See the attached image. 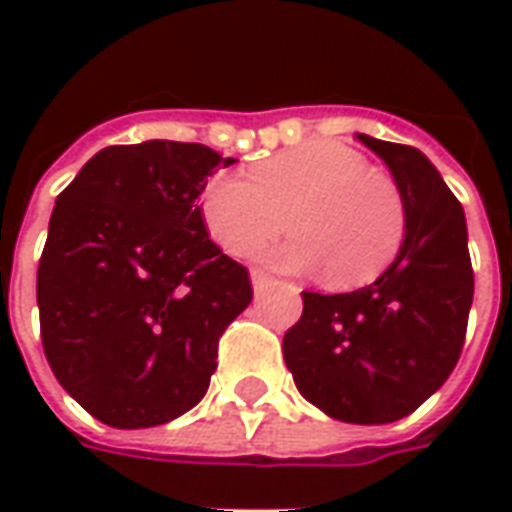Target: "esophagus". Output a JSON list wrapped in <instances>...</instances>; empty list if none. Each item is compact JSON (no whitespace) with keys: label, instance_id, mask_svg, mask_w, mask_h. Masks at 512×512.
I'll list each match as a JSON object with an SVG mask.
<instances>
[{"label":"esophagus","instance_id":"34e87169","mask_svg":"<svg viewBox=\"0 0 512 512\" xmlns=\"http://www.w3.org/2000/svg\"><path fill=\"white\" fill-rule=\"evenodd\" d=\"M274 285V279L268 277L266 271H252V288H255V293H266L268 288Z\"/></svg>","mask_w":512,"mask_h":512}]
</instances>
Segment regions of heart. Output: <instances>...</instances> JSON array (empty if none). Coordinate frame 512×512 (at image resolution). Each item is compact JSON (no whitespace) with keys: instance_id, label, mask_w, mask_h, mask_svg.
Here are the masks:
<instances>
[{"instance_id":"heart-1","label":"heart","mask_w":512,"mask_h":512,"mask_svg":"<svg viewBox=\"0 0 512 512\" xmlns=\"http://www.w3.org/2000/svg\"><path fill=\"white\" fill-rule=\"evenodd\" d=\"M213 241L235 257L255 255L285 224L299 235L268 260L288 271L323 268L332 288H359L384 274L406 238L400 191L340 142H307L263 158L246 175L219 172L202 191Z\"/></svg>"}]
</instances>
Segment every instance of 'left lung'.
I'll use <instances>...</instances> for the list:
<instances>
[{
	"label": "left lung",
	"mask_w": 512,
	"mask_h": 512,
	"mask_svg": "<svg viewBox=\"0 0 512 512\" xmlns=\"http://www.w3.org/2000/svg\"><path fill=\"white\" fill-rule=\"evenodd\" d=\"M384 161L406 208L392 266L354 293L304 290V312L282 340L299 392L356 425L408 417L458 365L474 296L461 202L417 147L356 134Z\"/></svg>",
	"instance_id": "left-lung-1"
}]
</instances>
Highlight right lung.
I'll return each instance as SVG.
<instances>
[{"label": "right lung", "mask_w": 512, "mask_h": 512, "mask_svg": "<svg viewBox=\"0 0 512 512\" xmlns=\"http://www.w3.org/2000/svg\"><path fill=\"white\" fill-rule=\"evenodd\" d=\"M233 161L197 142L112 145L57 197L38 266L43 351L62 389L112 428L197 406L219 337L252 301L197 202Z\"/></svg>", "instance_id": "obj_1"}]
</instances>
